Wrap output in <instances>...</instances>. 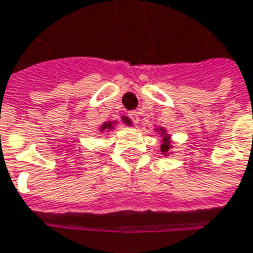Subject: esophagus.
Masks as SVG:
<instances>
[{
	"mask_svg": "<svg viewBox=\"0 0 253 253\" xmlns=\"http://www.w3.org/2000/svg\"><path fill=\"white\" fill-rule=\"evenodd\" d=\"M128 118H130V121L132 122V123H138L139 122V115L138 112H135V111H131V112H128Z\"/></svg>",
	"mask_w": 253,
	"mask_h": 253,
	"instance_id": "1",
	"label": "esophagus"
}]
</instances>
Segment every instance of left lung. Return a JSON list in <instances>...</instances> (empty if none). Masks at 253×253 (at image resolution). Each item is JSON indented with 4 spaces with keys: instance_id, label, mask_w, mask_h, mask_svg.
<instances>
[{
    "instance_id": "1",
    "label": "left lung",
    "mask_w": 253,
    "mask_h": 253,
    "mask_svg": "<svg viewBox=\"0 0 253 253\" xmlns=\"http://www.w3.org/2000/svg\"><path fill=\"white\" fill-rule=\"evenodd\" d=\"M169 142H167V138L164 137V142L162 144V152H163V153H167V152H169Z\"/></svg>"
}]
</instances>
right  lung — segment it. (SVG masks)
<instances>
[{
    "label": "right lung",
    "mask_w": 253,
    "mask_h": 253,
    "mask_svg": "<svg viewBox=\"0 0 253 253\" xmlns=\"http://www.w3.org/2000/svg\"><path fill=\"white\" fill-rule=\"evenodd\" d=\"M123 121L127 122V123H130V121H127L126 118H125ZM107 128H112V122H109V123H105V125L101 127V130H107Z\"/></svg>",
    "instance_id": "right-lung-1"
}]
</instances>
